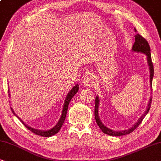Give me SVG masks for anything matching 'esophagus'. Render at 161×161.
Here are the masks:
<instances>
[{"label":"esophagus","mask_w":161,"mask_h":161,"mask_svg":"<svg viewBox=\"0 0 161 161\" xmlns=\"http://www.w3.org/2000/svg\"><path fill=\"white\" fill-rule=\"evenodd\" d=\"M82 82L86 86H93L95 85L94 76L91 74H87L82 79Z\"/></svg>","instance_id":"34e87169"}]
</instances>
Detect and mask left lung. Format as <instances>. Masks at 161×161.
Instances as JSON below:
<instances>
[{"label": "left lung", "instance_id": "1", "mask_svg": "<svg viewBox=\"0 0 161 161\" xmlns=\"http://www.w3.org/2000/svg\"><path fill=\"white\" fill-rule=\"evenodd\" d=\"M134 31H135V32H137L136 29V28H134ZM132 49L133 51L140 52V53H144L147 56V61H148V64L149 66V71H150V80H150V85L152 87V83H153V75H154V68H153V61H152V58H151L150 47H149V43L147 42V41L144 37H142L141 35L139 34V33H136L135 36V42L133 45ZM151 102H152V98L149 99V103L148 105L147 109L145 113L143 114V116H142V117H140L139 121H138L137 123L132 127V128H129V129H128V130L115 131V130H111V129H108L106 128V126H104L103 125V123H101V121L100 120V119H99V117H98L99 99H98V97L96 96V103H95V118H96V123H97V124H98V125L99 126V128L101 129V130L103 131V133H106V134H108L109 136H119L129 134V133L133 132V131L135 129L140 125V123H142V120H143V119L144 118V117H145V115L147 114L149 108H150Z\"/></svg>", "mask_w": 161, "mask_h": 161}]
</instances>
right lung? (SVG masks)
<instances>
[{
    "mask_svg": "<svg viewBox=\"0 0 161 161\" xmlns=\"http://www.w3.org/2000/svg\"><path fill=\"white\" fill-rule=\"evenodd\" d=\"M79 90V86L78 85H76V86H74V87L72 88L71 91L69 92V93L68 94V96L66 98H65V103H64V106H63V112H62V115H61L60 117V119L59 122L58 123L57 125H56L55 127H54L53 128L50 129V130H36V129H33L32 128H31V127L28 126L27 125H25L23 122H22L21 119H20L19 117L17 116V114H15L12 108V112L14 113V114L16 115V116L17 117V118H19V119L20 121L22 122V124H24V125L28 129V130H30L31 132L35 133L36 135H38V136H44V137H49V136H52L55 135L57 133L59 130H60L61 127H62L63 123H64L65 121V117H66V114H67V111H68V107H69V103L70 101H71V98H73V96L75 95L77 91Z\"/></svg>",
    "mask_w": 161,
    "mask_h": 161,
    "instance_id": "right-lung-1",
    "label": "right lung"
}]
</instances>
